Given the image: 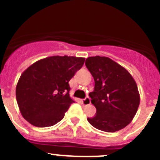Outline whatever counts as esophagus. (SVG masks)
<instances>
[{"mask_svg":"<svg viewBox=\"0 0 160 160\" xmlns=\"http://www.w3.org/2000/svg\"><path fill=\"white\" fill-rule=\"evenodd\" d=\"M82 104L84 106H87V105H90V98L89 97H87L85 99H82Z\"/></svg>","mask_w":160,"mask_h":160,"instance_id":"obj_1","label":"esophagus"}]
</instances>
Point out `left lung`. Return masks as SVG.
Instances as JSON below:
<instances>
[{
  "label": "left lung",
  "instance_id": "obj_1",
  "mask_svg": "<svg viewBox=\"0 0 160 160\" xmlns=\"http://www.w3.org/2000/svg\"><path fill=\"white\" fill-rule=\"evenodd\" d=\"M86 66L94 79L89 95L96 114L87 120L94 128L115 132L126 128L138 111L140 96L135 79L123 66L107 57H89Z\"/></svg>",
  "mask_w": 160,
  "mask_h": 160
}]
</instances>
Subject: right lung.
I'll use <instances>...</instances> for the list:
<instances>
[{"instance_id":"add662e5","label":"right lung","mask_w":160,"mask_h":160,"mask_svg":"<svg viewBox=\"0 0 160 160\" xmlns=\"http://www.w3.org/2000/svg\"><path fill=\"white\" fill-rule=\"evenodd\" d=\"M84 62V58L51 56L29 66L16 87L17 102L23 118L38 128L60 122L74 102L69 94V82Z\"/></svg>"}]
</instances>
